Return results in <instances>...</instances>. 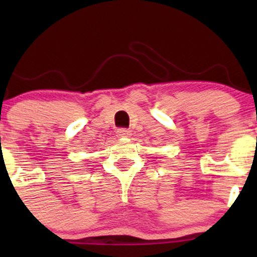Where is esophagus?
Instances as JSON below:
<instances>
[{
  "instance_id": "1",
  "label": "esophagus",
  "mask_w": 257,
  "mask_h": 257,
  "mask_svg": "<svg viewBox=\"0 0 257 257\" xmlns=\"http://www.w3.org/2000/svg\"><path fill=\"white\" fill-rule=\"evenodd\" d=\"M117 137L118 138H129L132 135V133L129 129H125V128H119L118 131L116 132Z\"/></svg>"
}]
</instances>
